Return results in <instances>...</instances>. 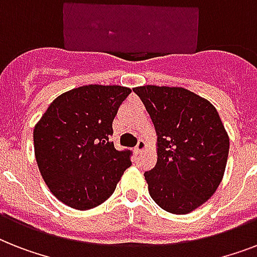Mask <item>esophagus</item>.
<instances>
[{"mask_svg":"<svg viewBox=\"0 0 257 257\" xmlns=\"http://www.w3.org/2000/svg\"><path fill=\"white\" fill-rule=\"evenodd\" d=\"M145 149V141L144 140H139V143H137L136 148H135V152L136 153H141Z\"/></svg>","mask_w":257,"mask_h":257,"instance_id":"esophagus-1","label":"esophagus"}]
</instances>
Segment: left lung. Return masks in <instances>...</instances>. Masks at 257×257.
<instances>
[{"mask_svg":"<svg viewBox=\"0 0 257 257\" xmlns=\"http://www.w3.org/2000/svg\"><path fill=\"white\" fill-rule=\"evenodd\" d=\"M152 118L157 163L145 172L149 195L164 211L185 215L203 205L221 183L229 137L216 108L184 88H133Z\"/></svg>","mask_w":257,"mask_h":257,"instance_id":"1","label":"left lung"}]
</instances>
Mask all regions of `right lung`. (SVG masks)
Listing matches in <instances>:
<instances>
[{"label": "right lung", "instance_id": "1", "mask_svg": "<svg viewBox=\"0 0 257 257\" xmlns=\"http://www.w3.org/2000/svg\"><path fill=\"white\" fill-rule=\"evenodd\" d=\"M131 89L85 85L62 93L33 131L38 169L50 192L68 207L86 211L112 196L132 152L117 151L112 122Z\"/></svg>", "mask_w": 257, "mask_h": 257}]
</instances>
